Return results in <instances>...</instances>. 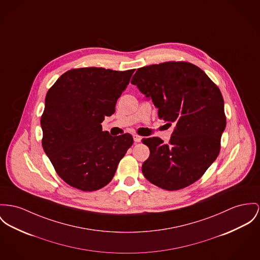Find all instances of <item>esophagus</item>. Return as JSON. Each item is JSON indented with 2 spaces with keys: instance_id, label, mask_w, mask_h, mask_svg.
Segmentation results:
<instances>
[{
  "instance_id": "1",
  "label": "esophagus",
  "mask_w": 260,
  "mask_h": 260,
  "mask_svg": "<svg viewBox=\"0 0 260 260\" xmlns=\"http://www.w3.org/2000/svg\"><path fill=\"white\" fill-rule=\"evenodd\" d=\"M134 140H135V142H140L141 140V137H140L139 135H134Z\"/></svg>"
}]
</instances>
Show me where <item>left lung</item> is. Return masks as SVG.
Masks as SVG:
<instances>
[{"instance_id": "obj_1", "label": "left lung", "mask_w": 260, "mask_h": 260, "mask_svg": "<svg viewBox=\"0 0 260 260\" xmlns=\"http://www.w3.org/2000/svg\"><path fill=\"white\" fill-rule=\"evenodd\" d=\"M132 84L151 97L160 120L175 125L168 143L155 137L141 140L150 151L141 167L144 177L168 191L195 183L220 153L226 118L219 87L186 61L139 68Z\"/></svg>"}]
</instances>
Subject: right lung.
Listing matches in <instances>:
<instances>
[{"label": "right lung", "instance_id": "1", "mask_svg": "<svg viewBox=\"0 0 260 260\" xmlns=\"http://www.w3.org/2000/svg\"><path fill=\"white\" fill-rule=\"evenodd\" d=\"M134 72L102 67L71 69L48 90L40 120L41 144L69 186L85 192L103 188L133 145L132 135L112 137L103 132L101 123L116 112L117 100Z\"/></svg>", "mask_w": 260, "mask_h": 260}]
</instances>
